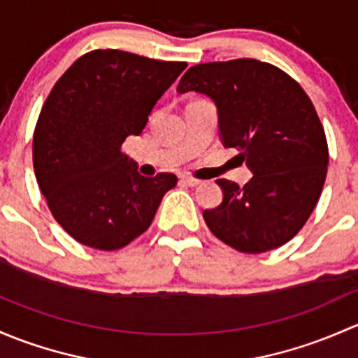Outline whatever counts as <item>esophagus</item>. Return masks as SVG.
I'll return each mask as SVG.
<instances>
[{
    "label": "esophagus",
    "instance_id": "esophagus-1",
    "mask_svg": "<svg viewBox=\"0 0 358 358\" xmlns=\"http://www.w3.org/2000/svg\"><path fill=\"white\" fill-rule=\"evenodd\" d=\"M180 180H182L184 184H187V186H191V187H196V186H200V184H201L200 179H194V178H191V176H182Z\"/></svg>",
    "mask_w": 358,
    "mask_h": 358
}]
</instances>
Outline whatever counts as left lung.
<instances>
[{
    "label": "left lung",
    "instance_id": "obj_1",
    "mask_svg": "<svg viewBox=\"0 0 358 358\" xmlns=\"http://www.w3.org/2000/svg\"><path fill=\"white\" fill-rule=\"evenodd\" d=\"M187 91L215 103L220 141L253 174L243 187L215 180L224 198L203 212L208 229L243 253L288 243L315 208L329 162L310 98L281 69L253 58L194 65L179 80L178 93Z\"/></svg>",
    "mask_w": 358,
    "mask_h": 358
}]
</instances>
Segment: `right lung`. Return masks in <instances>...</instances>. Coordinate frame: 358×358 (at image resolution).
I'll return each instance as SVG.
<instances>
[{"label":"right lung","instance_id":"obj_1","mask_svg":"<svg viewBox=\"0 0 358 358\" xmlns=\"http://www.w3.org/2000/svg\"><path fill=\"white\" fill-rule=\"evenodd\" d=\"M187 67L119 50L83 55L44 101L32 141L39 189L80 245L119 250L145 233L178 178H145L120 152Z\"/></svg>","mask_w":358,"mask_h":358}]
</instances>
